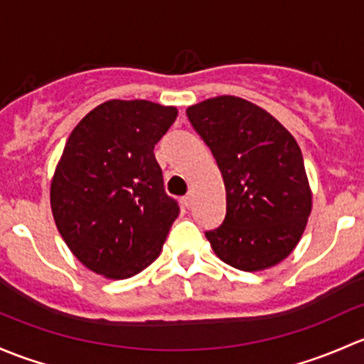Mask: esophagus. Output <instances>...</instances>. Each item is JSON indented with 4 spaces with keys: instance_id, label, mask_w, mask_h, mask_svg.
<instances>
[{
    "instance_id": "1",
    "label": "esophagus",
    "mask_w": 364,
    "mask_h": 364,
    "mask_svg": "<svg viewBox=\"0 0 364 364\" xmlns=\"http://www.w3.org/2000/svg\"><path fill=\"white\" fill-rule=\"evenodd\" d=\"M182 203H183V207L186 208H191L193 207V194H186V196L182 198Z\"/></svg>"
}]
</instances>
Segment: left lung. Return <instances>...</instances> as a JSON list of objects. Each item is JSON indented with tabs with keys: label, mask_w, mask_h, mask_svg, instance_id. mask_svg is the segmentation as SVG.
<instances>
[{
	"label": "left lung",
	"mask_w": 364,
	"mask_h": 364,
	"mask_svg": "<svg viewBox=\"0 0 364 364\" xmlns=\"http://www.w3.org/2000/svg\"><path fill=\"white\" fill-rule=\"evenodd\" d=\"M226 187V217L205 237L220 261L259 272L286 259L312 212V191L294 136L272 114L237 96L186 110Z\"/></svg>",
	"instance_id": "8db88e82"
}]
</instances>
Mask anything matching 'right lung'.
<instances>
[{
  "label": "right lung",
  "mask_w": 364,
  "mask_h": 364,
  "mask_svg": "<svg viewBox=\"0 0 364 364\" xmlns=\"http://www.w3.org/2000/svg\"><path fill=\"white\" fill-rule=\"evenodd\" d=\"M177 114L147 100H110L71 131L50 207L68 249L91 272L129 279L161 254L181 208L164 193L154 147Z\"/></svg>",
  "instance_id": "obj_1"
}]
</instances>
